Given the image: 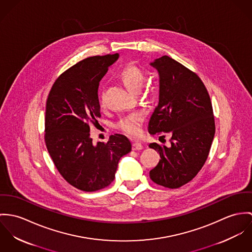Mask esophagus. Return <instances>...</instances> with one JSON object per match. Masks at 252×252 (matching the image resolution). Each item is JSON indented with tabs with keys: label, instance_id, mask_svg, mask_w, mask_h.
Masks as SVG:
<instances>
[{
	"label": "esophagus",
	"instance_id": "1",
	"mask_svg": "<svg viewBox=\"0 0 252 252\" xmlns=\"http://www.w3.org/2000/svg\"><path fill=\"white\" fill-rule=\"evenodd\" d=\"M143 149V145L140 142H133L132 143V150L133 151H138Z\"/></svg>",
	"mask_w": 252,
	"mask_h": 252
}]
</instances>
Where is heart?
I'll return each mask as SVG.
<instances>
[{
  "instance_id": "b5f03b06",
  "label": "heart",
  "mask_w": 252,
  "mask_h": 252,
  "mask_svg": "<svg viewBox=\"0 0 252 252\" xmlns=\"http://www.w3.org/2000/svg\"><path fill=\"white\" fill-rule=\"evenodd\" d=\"M117 78L131 92H138L145 81V72L139 66L134 64H126L122 67L118 73ZM98 102L100 107L104 106V95L103 93H99ZM143 122V116L139 112H134L123 117L117 124L116 127L126 134L135 136L139 134L141 125Z\"/></svg>"
}]
</instances>
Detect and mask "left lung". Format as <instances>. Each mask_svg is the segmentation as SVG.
Returning <instances> with one entry per match:
<instances>
[{"mask_svg":"<svg viewBox=\"0 0 252 252\" xmlns=\"http://www.w3.org/2000/svg\"><path fill=\"white\" fill-rule=\"evenodd\" d=\"M151 65L159 73V101L149 122V132L165 138L171 146L152 143L160 156L150 171L151 180L168 189L190 182L205 164L216 132L210 94L201 78L168 56Z\"/></svg>","mask_w":252,"mask_h":252,"instance_id":"8db88e82","label":"left lung"}]
</instances>
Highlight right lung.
<instances>
[{"label":"right lung","mask_w":252,"mask_h":252,"mask_svg":"<svg viewBox=\"0 0 252 252\" xmlns=\"http://www.w3.org/2000/svg\"><path fill=\"white\" fill-rule=\"evenodd\" d=\"M119 54L93 56L63 72L52 86L44 118V140L62 177L72 187L96 191L108 187L122 157L131 151L125 135L114 134L106 143L93 144L90 125L101 117L97 89Z\"/></svg>","instance_id":"1"}]
</instances>
